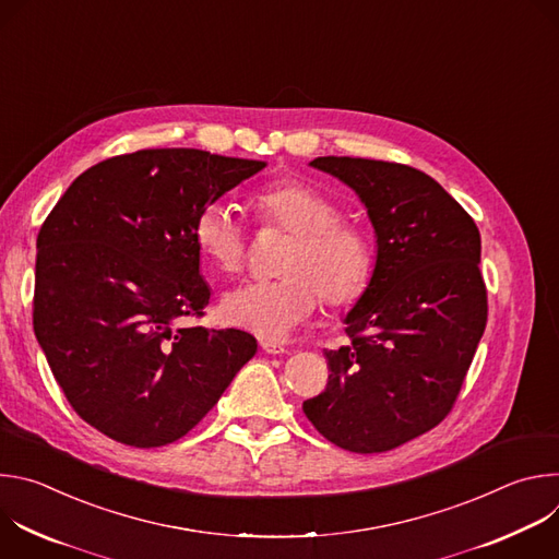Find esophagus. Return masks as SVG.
<instances>
[{
	"label": "esophagus",
	"instance_id": "34e87169",
	"mask_svg": "<svg viewBox=\"0 0 559 559\" xmlns=\"http://www.w3.org/2000/svg\"><path fill=\"white\" fill-rule=\"evenodd\" d=\"M261 347H263V352H265V354H272V356H283V354H289V352H287L283 345H274V343H263Z\"/></svg>",
	"mask_w": 559,
	"mask_h": 559
}]
</instances>
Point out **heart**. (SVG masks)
<instances>
[{
    "label": "heart",
    "instance_id": "b5f03b06",
    "mask_svg": "<svg viewBox=\"0 0 559 559\" xmlns=\"http://www.w3.org/2000/svg\"><path fill=\"white\" fill-rule=\"evenodd\" d=\"M265 227L289 234L272 281L234 287L221 302L225 323L261 341H285L316 311L318 298L347 307L362 298L376 272L369 231L341 216L336 199L300 179L267 183L250 197ZM194 246L210 270L234 274L248 254V231L225 201L205 203L192 225Z\"/></svg>",
    "mask_w": 559,
    "mask_h": 559
}]
</instances>
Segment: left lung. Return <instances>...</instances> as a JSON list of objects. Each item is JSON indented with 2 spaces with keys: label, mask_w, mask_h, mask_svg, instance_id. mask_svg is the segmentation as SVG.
Segmentation results:
<instances>
[{
  "label": "left lung",
  "mask_w": 559,
  "mask_h": 559,
  "mask_svg": "<svg viewBox=\"0 0 559 559\" xmlns=\"http://www.w3.org/2000/svg\"><path fill=\"white\" fill-rule=\"evenodd\" d=\"M347 183L378 236L371 285L345 318L349 343L325 349L330 380L302 403L309 423L354 453L401 447L453 409L487 328L480 231L429 175L391 162L318 156Z\"/></svg>",
  "instance_id": "left-lung-1"
}]
</instances>
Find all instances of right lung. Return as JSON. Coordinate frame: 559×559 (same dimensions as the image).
I'll return each mask as SVG.
<instances>
[{"instance_id":"right-lung-1","label":"right lung","mask_w":559,"mask_h":559,"mask_svg":"<svg viewBox=\"0 0 559 559\" xmlns=\"http://www.w3.org/2000/svg\"><path fill=\"white\" fill-rule=\"evenodd\" d=\"M263 162L194 147L119 154L79 175L37 234L33 325L76 416L136 449L192 431L254 354L241 330L183 325L210 287L199 210Z\"/></svg>"}]
</instances>
